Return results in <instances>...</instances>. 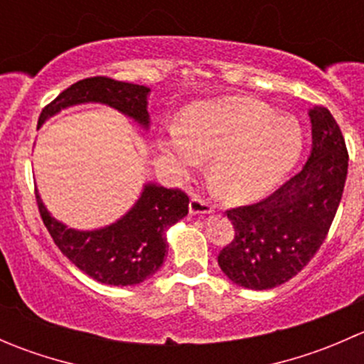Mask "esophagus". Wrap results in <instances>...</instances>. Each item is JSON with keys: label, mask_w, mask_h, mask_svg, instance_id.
<instances>
[{"label": "esophagus", "mask_w": 364, "mask_h": 364, "mask_svg": "<svg viewBox=\"0 0 364 364\" xmlns=\"http://www.w3.org/2000/svg\"><path fill=\"white\" fill-rule=\"evenodd\" d=\"M213 211V205L204 200L203 197H199L197 193H192V199H190V213L192 215H208Z\"/></svg>", "instance_id": "obj_1"}]
</instances>
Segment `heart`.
<instances>
[{"mask_svg":"<svg viewBox=\"0 0 364 364\" xmlns=\"http://www.w3.org/2000/svg\"><path fill=\"white\" fill-rule=\"evenodd\" d=\"M304 139L291 116L247 97L197 102L160 139L176 172H196L208 159L213 190L230 204H247L273 192L296 167Z\"/></svg>","mask_w":364,"mask_h":364,"instance_id":"b5f03b06","label":"heart"}]
</instances>
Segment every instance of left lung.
I'll list each match as a JSON object with an SVG mask.
<instances>
[{
	"instance_id": "obj_1",
	"label": "left lung",
	"mask_w": 364,
	"mask_h": 364,
	"mask_svg": "<svg viewBox=\"0 0 364 364\" xmlns=\"http://www.w3.org/2000/svg\"><path fill=\"white\" fill-rule=\"evenodd\" d=\"M311 153L304 167L266 199L227 211L234 240L218 266L253 291L278 287L296 277L329 232L347 179L348 153L335 117L310 109Z\"/></svg>"
}]
</instances>
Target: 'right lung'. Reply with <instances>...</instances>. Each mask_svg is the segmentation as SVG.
Wrapping results in <instances>:
<instances>
[{"label":"right lung","instance_id":"add662e5","mask_svg":"<svg viewBox=\"0 0 364 364\" xmlns=\"http://www.w3.org/2000/svg\"><path fill=\"white\" fill-rule=\"evenodd\" d=\"M148 95L149 87L139 84L87 77L46 105L38 124L61 109L98 102L148 128ZM188 196L179 188L148 183L134 208L116 223L97 230H75L53 218L36 193L43 225L61 253L93 280L117 287L141 284L160 269L168 247L165 230L188 215Z\"/></svg>","mask_w":364,"mask_h":364}]
</instances>
